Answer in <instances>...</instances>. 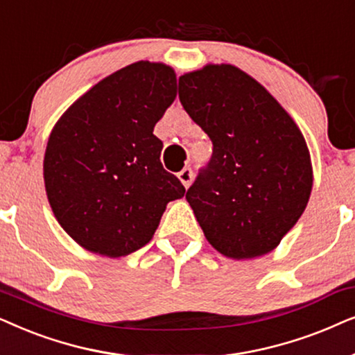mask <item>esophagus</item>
Wrapping results in <instances>:
<instances>
[{"label": "esophagus", "instance_id": "obj_1", "mask_svg": "<svg viewBox=\"0 0 355 355\" xmlns=\"http://www.w3.org/2000/svg\"><path fill=\"white\" fill-rule=\"evenodd\" d=\"M178 178H180V182L185 185V188H188L191 185L193 182V170L191 168H183L182 172H178Z\"/></svg>", "mask_w": 355, "mask_h": 355}]
</instances>
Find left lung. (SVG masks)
I'll list each match as a JSON object with an SVG mask.
<instances>
[{"instance_id":"1","label":"left lung","mask_w":355,"mask_h":355,"mask_svg":"<svg viewBox=\"0 0 355 355\" xmlns=\"http://www.w3.org/2000/svg\"><path fill=\"white\" fill-rule=\"evenodd\" d=\"M178 97L212 141L209 162L187 191L206 239L235 259L271 252L305 211L313 185L300 130L232 64L180 76Z\"/></svg>"}]
</instances>
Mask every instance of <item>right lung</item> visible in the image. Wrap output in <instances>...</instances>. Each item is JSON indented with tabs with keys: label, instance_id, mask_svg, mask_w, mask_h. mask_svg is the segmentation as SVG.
Segmentation results:
<instances>
[{
	"label": "right lung",
	"instance_id": "right-lung-1",
	"mask_svg": "<svg viewBox=\"0 0 355 355\" xmlns=\"http://www.w3.org/2000/svg\"><path fill=\"white\" fill-rule=\"evenodd\" d=\"M175 96L170 66L138 61L78 98L51 131L46 196L60 225L89 252L116 258L144 247L167 202L185 195L153 135Z\"/></svg>",
	"mask_w": 355,
	"mask_h": 355
}]
</instances>
